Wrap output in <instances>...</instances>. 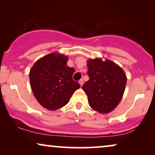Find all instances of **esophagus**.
<instances>
[{"label": "esophagus", "instance_id": "1", "mask_svg": "<svg viewBox=\"0 0 155 155\" xmlns=\"http://www.w3.org/2000/svg\"><path fill=\"white\" fill-rule=\"evenodd\" d=\"M79 83H80V86H82V84H83V80L82 79H81V80H80V81H79Z\"/></svg>", "mask_w": 155, "mask_h": 155}]
</instances>
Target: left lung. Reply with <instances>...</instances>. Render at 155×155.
<instances>
[{
  "label": "left lung",
  "instance_id": "obj_1",
  "mask_svg": "<svg viewBox=\"0 0 155 155\" xmlns=\"http://www.w3.org/2000/svg\"><path fill=\"white\" fill-rule=\"evenodd\" d=\"M90 80L82 86L89 105L101 114H108L121 100L127 82L120 66L110 60L95 58L87 61Z\"/></svg>",
  "mask_w": 155,
  "mask_h": 155
}]
</instances>
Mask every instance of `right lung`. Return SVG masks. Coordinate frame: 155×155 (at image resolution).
<instances>
[{
	"label": "right lung",
	"mask_w": 155,
	"mask_h": 155,
	"mask_svg": "<svg viewBox=\"0 0 155 155\" xmlns=\"http://www.w3.org/2000/svg\"><path fill=\"white\" fill-rule=\"evenodd\" d=\"M68 56L51 53L39 59L29 72L31 90L42 107L56 110L66 105L80 84L73 79V68L67 65Z\"/></svg>",
	"instance_id": "obj_1"
}]
</instances>
